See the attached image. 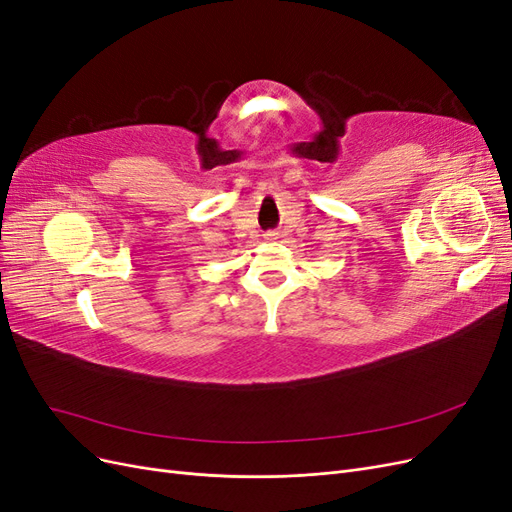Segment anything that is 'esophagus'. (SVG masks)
<instances>
[{
  "label": "esophagus",
  "instance_id": "esophagus-1",
  "mask_svg": "<svg viewBox=\"0 0 512 512\" xmlns=\"http://www.w3.org/2000/svg\"><path fill=\"white\" fill-rule=\"evenodd\" d=\"M265 237H267V239H275V237H277V232H267Z\"/></svg>",
  "mask_w": 512,
  "mask_h": 512
}]
</instances>
